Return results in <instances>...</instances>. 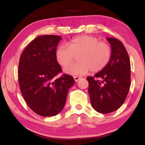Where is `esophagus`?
Segmentation results:
<instances>
[{"label": "esophagus", "instance_id": "esophagus-1", "mask_svg": "<svg viewBox=\"0 0 145 145\" xmlns=\"http://www.w3.org/2000/svg\"><path fill=\"white\" fill-rule=\"evenodd\" d=\"M74 78L75 81H76V82H77V81L81 79V78H82L80 77V76H74Z\"/></svg>", "mask_w": 145, "mask_h": 145}]
</instances>
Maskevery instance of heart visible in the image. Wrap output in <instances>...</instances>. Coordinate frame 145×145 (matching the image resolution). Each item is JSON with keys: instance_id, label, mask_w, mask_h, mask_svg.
<instances>
[{"instance_id": "b5f03b06", "label": "heart", "mask_w": 145, "mask_h": 145, "mask_svg": "<svg viewBox=\"0 0 145 145\" xmlns=\"http://www.w3.org/2000/svg\"><path fill=\"white\" fill-rule=\"evenodd\" d=\"M112 55L110 46L105 41H99L97 37L82 35L71 39L67 46L62 44L56 50L55 56L61 67H66L77 56L78 62L65 68L66 74L77 76L91 70L99 72L110 62Z\"/></svg>"}]
</instances>
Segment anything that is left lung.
Segmentation results:
<instances>
[{"instance_id":"1","label":"left lung","mask_w":145,"mask_h":145,"mask_svg":"<svg viewBox=\"0 0 145 145\" xmlns=\"http://www.w3.org/2000/svg\"><path fill=\"white\" fill-rule=\"evenodd\" d=\"M107 40L112 48L110 62L93 77L86 78L91 105L102 114L114 112L122 106L131 84L130 60L125 48L115 38Z\"/></svg>"}]
</instances>
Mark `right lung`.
<instances>
[{
	"instance_id": "1",
	"label": "right lung",
	"mask_w": 145,
	"mask_h": 145,
	"mask_svg": "<svg viewBox=\"0 0 145 145\" xmlns=\"http://www.w3.org/2000/svg\"><path fill=\"white\" fill-rule=\"evenodd\" d=\"M62 38L59 35L39 36L23 51L18 66L20 89L25 101L36 114L55 116L62 110L69 88L74 85L72 76L63 74L55 52Z\"/></svg>"
}]
</instances>
